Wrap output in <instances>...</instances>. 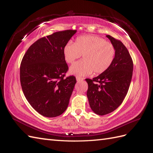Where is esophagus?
<instances>
[{
  "mask_svg": "<svg viewBox=\"0 0 153 153\" xmlns=\"http://www.w3.org/2000/svg\"><path fill=\"white\" fill-rule=\"evenodd\" d=\"M83 80H84V78H82V77H79V76H77L76 77L77 82H82Z\"/></svg>",
  "mask_w": 153,
  "mask_h": 153,
  "instance_id": "obj_1",
  "label": "esophagus"
}]
</instances>
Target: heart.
I'll use <instances>...</instances> for the list:
<instances>
[{
  "label": "heart",
  "instance_id": "1",
  "mask_svg": "<svg viewBox=\"0 0 153 153\" xmlns=\"http://www.w3.org/2000/svg\"><path fill=\"white\" fill-rule=\"evenodd\" d=\"M64 59L72 64L83 55V60L73 64L69 71L73 75L84 76L94 71L101 74L112 64L115 54L114 46L102 38L96 36L78 37L75 43H68L63 49Z\"/></svg>",
  "mask_w": 153,
  "mask_h": 153
}]
</instances>
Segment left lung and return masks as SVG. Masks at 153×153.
Returning <instances> with one entry per match:
<instances>
[{
  "mask_svg": "<svg viewBox=\"0 0 153 153\" xmlns=\"http://www.w3.org/2000/svg\"><path fill=\"white\" fill-rule=\"evenodd\" d=\"M106 36L115 49L114 61L98 76L85 79L90 106L100 115L111 113L121 105L130 85L133 69V60L126 47L120 40L110 35Z\"/></svg>",
  "mask_w": 153,
  "mask_h": 153,
  "instance_id": "8db88e82",
  "label": "left lung"
}]
</instances>
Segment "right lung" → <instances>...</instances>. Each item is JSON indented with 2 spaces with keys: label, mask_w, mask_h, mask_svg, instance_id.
Masks as SVG:
<instances>
[{
  "label": "right lung",
  "mask_w": 153,
  "mask_h": 153,
  "mask_svg": "<svg viewBox=\"0 0 153 153\" xmlns=\"http://www.w3.org/2000/svg\"><path fill=\"white\" fill-rule=\"evenodd\" d=\"M76 30H66L37 40L27 50L20 69V84L27 100L47 117L64 113L76 82L66 77L68 66L63 49Z\"/></svg>",
  "instance_id": "1"
}]
</instances>
